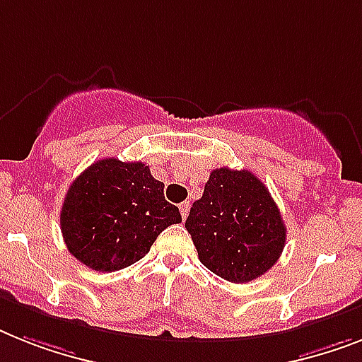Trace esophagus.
<instances>
[{
    "label": "esophagus",
    "instance_id": "34e87169",
    "mask_svg": "<svg viewBox=\"0 0 362 362\" xmlns=\"http://www.w3.org/2000/svg\"><path fill=\"white\" fill-rule=\"evenodd\" d=\"M188 211H190V205H188V202L179 203V213H181V216H183V220L188 216Z\"/></svg>",
    "mask_w": 362,
    "mask_h": 362
}]
</instances>
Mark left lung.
Segmentation results:
<instances>
[{
  "label": "left lung",
  "mask_w": 362,
  "mask_h": 362,
  "mask_svg": "<svg viewBox=\"0 0 362 362\" xmlns=\"http://www.w3.org/2000/svg\"><path fill=\"white\" fill-rule=\"evenodd\" d=\"M185 228L203 267L231 283L253 281L267 274L286 238L276 202L250 170H213Z\"/></svg>",
  "instance_id": "8db88e82"
}]
</instances>
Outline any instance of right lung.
Masks as SVG:
<instances>
[{
	"instance_id": "1",
	"label": "right lung",
	"mask_w": 362,
	"mask_h": 362,
	"mask_svg": "<svg viewBox=\"0 0 362 362\" xmlns=\"http://www.w3.org/2000/svg\"><path fill=\"white\" fill-rule=\"evenodd\" d=\"M181 213L164 199V183L142 163L101 159L70 185L61 211L68 252L95 272L140 261Z\"/></svg>"
}]
</instances>
